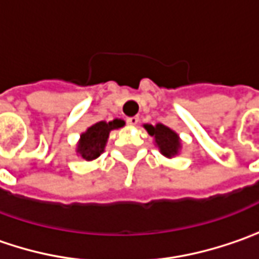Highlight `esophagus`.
<instances>
[{
  "instance_id": "1",
  "label": "esophagus",
  "mask_w": 259,
  "mask_h": 259,
  "mask_svg": "<svg viewBox=\"0 0 259 259\" xmlns=\"http://www.w3.org/2000/svg\"><path fill=\"white\" fill-rule=\"evenodd\" d=\"M126 121H127V124H129V126H136V124L139 123V117H138V115L127 117V120H126Z\"/></svg>"
}]
</instances>
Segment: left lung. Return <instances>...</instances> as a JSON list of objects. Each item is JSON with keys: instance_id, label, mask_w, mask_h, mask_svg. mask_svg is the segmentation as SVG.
Instances as JSON below:
<instances>
[{"instance_id": "left-lung-1", "label": "left lung", "mask_w": 259, "mask_h": 259, "mask_svg": "<svg viewBox=\"0 0 259 259\" xmlns=\"http://www.w3.org/2000/svg\"><path fill=\"white\" fill-rule=\"evenodd\" d=\"M145 129L148 130V133L151 136L155 138V144L160 148L161 154L165 157H175L176 154L180 149V139L179 135L173 132L170 127L164 126V124H157V126H151V124H145Z\"/></svg>"}]
</instances>
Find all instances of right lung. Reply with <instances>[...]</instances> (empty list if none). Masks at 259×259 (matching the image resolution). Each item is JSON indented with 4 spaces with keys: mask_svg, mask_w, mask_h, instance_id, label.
<instances>
[{
    "mask_svg": "<svg viewBox=\"0 0 259 259\" xmlns=\"http://www.w3.org/2000/svg\"><path fill=\"white\" fill-rule=\"evenodd\" d=\"M121 126H124V121L118 120V118H115L110 123L99 121V123H95L94 126H91L84 133L80 135V141L77 145V152L80 154V157L86 161L98 158L105 148L110 132L113 129H118Z\"/></svg>",
    "mask_w": 259,
    "mask_h": 259,
    "instance_id": "add662e5",
    "label": "right lung"
}]
</instances>
